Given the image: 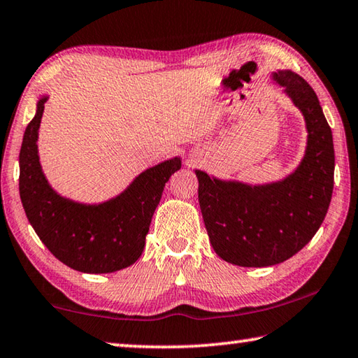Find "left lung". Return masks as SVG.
I'll return each instance as SVG.
<instances>
[{
    "label": "left lung",
    "instance_id": "1",
    "mask_svg": "<svg viewBox=\"0 0 358 358\" xmlns=\"http://www.w3.org/2000/svg\"><path fill=\"white\" fill-rule=\"evenodd\" d=\"M305 120L306 147L292 172L270 183L217 178L196 169L199 203L210 243L238 266L281 264L305 248L324 222L333 192L335 150L314 90L290 69L271 72Z\"/></svg>",
    "mask_w": 358,
    "mask_h": 358
}]
</instances>
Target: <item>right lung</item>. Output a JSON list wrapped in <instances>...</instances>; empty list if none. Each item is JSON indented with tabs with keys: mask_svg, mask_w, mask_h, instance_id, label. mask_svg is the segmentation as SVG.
Wrapping results in <instances>:
<instances>
[{
	"mask_svg": "<svg viewBox=\"0 0 358 358\" xmlns=\"http://www.w3.org/2000/svg\"><path fill=\"white\" fill-rule=\"evenodd\" d=\"M48 94H41L19 156V189L34 232L53 256L82 273H113L142 256L151 217L171 175L181 169L173 156L138 173L123 191L99 203L62 196L41 166L38 138Z\"/></svg>",
	"mask_w": 358,
	"mask_h": 358,
	"instance_id": "add662e5",
	"label": "right lung"
}]
</instances>
